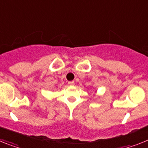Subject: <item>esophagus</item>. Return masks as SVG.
I'll list each match as a JSON object with an SVG mask.
<instances>
[{"label":"esophagus","mask_w":148,"mask_h":148,"mask_svg":"<svg viewBox=\"0 0 148 148\" xmlns=\"http://www.w3.org/2000/svg\"><path fill=\"white\" fill-rule=\"evenodd\" d=\"M68 84L70 85V86H73V85L75 84V82H74L73 81H72V82H68Z\"/></svg>","instance_id":"1"}]
</instances>
